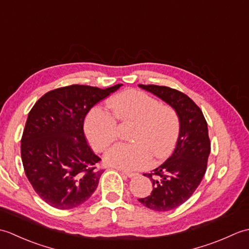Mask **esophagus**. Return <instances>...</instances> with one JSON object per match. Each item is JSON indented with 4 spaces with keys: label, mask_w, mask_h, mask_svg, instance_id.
<instances>
[{
    "label": "esophagus",
    "mask_w": 249,
    "mask_h": 249,
    "mask_svg": "<svg viewBox=\"0 0 249 249\" xmlns=\"http://www.w3.org/2000/svg\"><path fill=\"white\" fill-rule=\"evenodd\" d=\"M122 173L125 174V176H126V177H128V178H134V177H136V176H137V173H134V172H128V171H122Z\"/></svg>",
    "instance_id": "esophagus-1"
}]
</instances>
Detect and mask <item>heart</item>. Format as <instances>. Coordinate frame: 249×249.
<instances>
[{
    "instance_id": "b5f03b06",
    "label": "heart",
    "mask_w": 249,
    "mask_h": 249,
    "mask_svg": "<svg viewBox=\"0 0 249 249\" xmlns=\"http://www.w3.org/2000/svg\"><path fill=\"white\" fill-rule=\"evenodd\" d=\"M112 114L94 108L84 122V131L93 149L104 152L118 138L121 123H133L129 139L134 143L114 146L105 156L108 166L137 170L149 166L152 155L162 160L172 151L179 134V119L172 107L137 89H128L108 100Z\"/></svg>"
}]
</instances>
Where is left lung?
<instances>
[{"label":"left lung","instance_id":"left-lung-1","mask_svg":"<svg viewBox=\"0 0 249 249\" xmlns=\"http://www.w3.org/2000/svg\"><path fill=\"white\" fill-rule=\"evenodd\" d=\"M176 110L179 119V134L172 155L143 174L153 184L150 196L138 199L146 208L167 212L189 199L202 181L211 152L208 124L202 111L187 95L168 87L138 84Z\"/></svg>","mask_w":249,"mask_h":249}]
</instances>
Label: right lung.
<instances>
[{"label": "right lung", "mask_w": 249, "mask_h": 249, "mask_svg": "<svg viewBox=\"0 0 249 249\" xmlns=\"http://www.w3.org/2000/svg\"><path fill=\"white\" fill-rule=\"evenodd\" d=\"M121 86L55 89L31 109L21 138V158L26 178L46 203L70 210L96 190L104 170L97 168L100 158L84 136V119L94 105Z\"/></svg>", "instance_id": "obj_1"}]
</instances>
